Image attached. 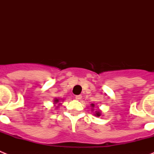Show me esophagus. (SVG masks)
<instances>
[{"label":"esophagus","mask_w":154,"mask_h":154,"mask_svg":"<svg viewBox=\"0 0 154 154\" xmlns=\"http://www.w3.org/2000/svg\"><path fill=\"white\" fill-rule=\"evenodd\" d=\"M81 99H82L81 95H78V96H75V99H77V100H80Z\"/></svg>","instance_id":"esophagus-1"}]
</instances>
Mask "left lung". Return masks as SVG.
<instances>
[{
  "label": "left lung",
  "mask_w": 154,
  "mask_h": 154,
  "mask_svg": "<svg viewBox=\"0 0 154 154\" xmlns=\"http://www.w3.org/2000/svg\"><path fill=\"white\" fill-rule=\"evenodd\" d=\"M91 106H92V108H94V106H95V105L94 104H92ZM95 112H96V113H95V116H101V111H100V110H97V111H96Z\"/></svg>",
  "instance_id": "obj_1"
}]
</instances>
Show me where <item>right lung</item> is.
I'll return each instance as SVG.
<instances>
[{
    "instance_id": "add662e5",
    "label": "right lung",
    "mask_w": 154,
    "mask_h": 154,
    "mask_svg": "<svg viewBox=\"0 0 154 154\" xmlns=\"http://www.w3.org/2000/svg\"><path fill=\"white\" fill-rule=\"evenodd\" d=\"M59 100H60L59 99H55V100H54V103H54V104H56V103H58V102H59ZM59 104H60V103H59ZM59 104H58V105H59Z\"/></svg>"
}]
</instances>
